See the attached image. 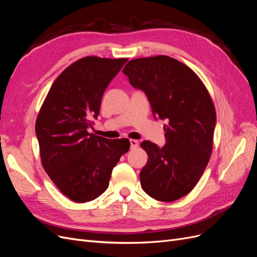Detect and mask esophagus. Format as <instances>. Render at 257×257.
Returning a JSON list of instances; mask_svg holds the SVG:
<instances>
[{"mask_svg": "<svg viewBox=\"0 0 257 257\" xmlns=\"http://www.w3.org/2000/svg\"><path fill=\"white\" fill-rule=\"evenodd\" d=\"M130 144H131V149H136L139 145V143L135 141V139H130Z\"/></svg>", "mask_w": 257, "mask_h": 257, "instance_id": "esophagus-1", "label": "esophagus"}]
</instances>
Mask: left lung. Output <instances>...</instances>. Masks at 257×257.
<instances>
[{
    "mask_svg": "<svg viewBox=\"0 0 257 257\" xmlns=\"http://www.w3.org/2000/svg\"><path fill=\"white\" fill-rule=\"evenodd\" d=\"M124 75L145 91L155 118L166 120V144L145 141L148 162L141 172L144 191L160 201H175L189 194L211 157L215 108L204 82L180 61L167 56L131 60Z\"/></svg>",
    "mask_w": 257,
    "mask_h": 257,
    "instance_id": "8db88e82",
    "label": "left lung"
}]
</instances>
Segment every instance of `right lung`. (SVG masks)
Returning <instances> with one entry per match:
<instances>
[{
	"label": "right lung",
	"instance_id": "obj_1",
	"mask_svg": "<svg viewBox=\"0 0 257 257\" xmlns=\"http://www.w3.org/2000/svg\"><path fill=\"white\" fill-rule=\"evenodd\" d=\"M127 61L85 57L54 80L38 112L35 132L41 161L57 188L76 203H87L107 190L113 167L130 149L127 138L93 133L108 84Z\"/></svg>",
	"mask_w": 257,
	"mask_h": 257
}]
</instances>
